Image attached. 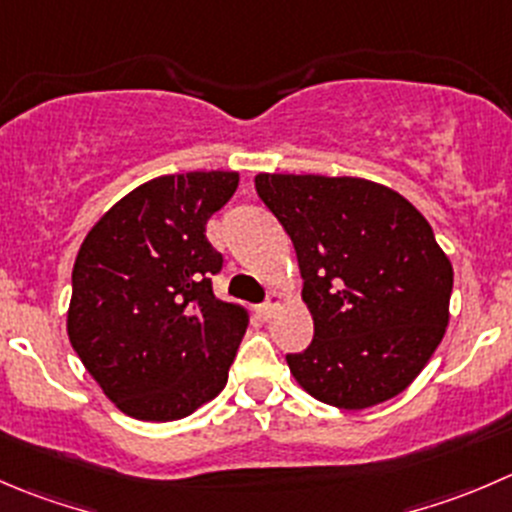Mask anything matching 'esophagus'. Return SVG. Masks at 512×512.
I'll list each match as a JSON object with an SVG mask.
<instances>
[{
	"label": "esophagus",
	"mask_w": 512,
	"mask_h": 512,
	"mask_svg": "<svg viewBox=\"0 0 512 512\" xmlns=\"http://www.w3.org/2000/svg\"><path fill=\"white\" fill-rule=\"evenodd\" d=\"M282 302H285V297H282L280 292H270V297H267L265 305H260V315L262 317H272V315H275L277 307L282 305Z\"/></svg>",
	"instance_id": "34e87169"
}]
</instances>
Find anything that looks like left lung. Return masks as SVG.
<instances>
[{
    "label": "left lung",
    "instance_id": "8db88e82",
    "mask_svg": "<svg viewBox=\"0 0 512 512\" xmlns=\"http://www.w3.org/2000/svg\"><path fill=\"white\" fill-rule=\"evenodd\" d=\"M257 195L295 245L310 347L287 355L305 393L365 410L423 372L450 320L453 265L400 192L362 177L262 175Z\"/></svg>",
    "mask_w": 512,
    "mask_h": 512
}]
</instances>
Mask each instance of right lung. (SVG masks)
Listing matches in <instances>:
<instances>
[{
    "label": "right lung",
    "instance_id": "add662e5",
    "mask_svg": "<svg viewBox=\"0 0 512 512\" xmlns=\"http://www.w3.org/2000/svg\"><path fill=\"white\" fill-rule=\"evenodd\" d=\"M237 172L162 175L135 187L87 232L72 270L67 335L124 415L187 418L227 385L250 315L217 300L222 255L205 225Z\"/></svg>",
    "mask_w": 512,
    "mask_h": 512
}]
</instances>
